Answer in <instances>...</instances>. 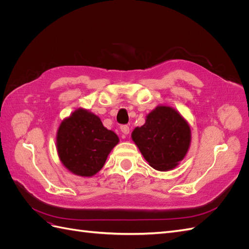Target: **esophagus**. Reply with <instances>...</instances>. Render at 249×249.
<instances>
[{
  "instance_id": "34e87169",
  "label": "esophagus",
  "mask_w": 249,
  "mask_h": 249,
  "mask_svg": "<svg viewBox=\"0 0 249 249\" xmlns=\"http://www.w3.org/2000/svg\"><path fill=\"white\" fill-rule=\"evenodd\" d=\"M120 131L123 132V136L124 137L130 133V127H129V125H125V124L122 125V126H120Z\"/></svg>"
}]
</instances>
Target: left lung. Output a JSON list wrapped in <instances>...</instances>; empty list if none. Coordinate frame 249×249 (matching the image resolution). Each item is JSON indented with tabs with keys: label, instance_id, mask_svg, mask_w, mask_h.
I'll return each instance as SVG.
<instances>
[{
	"label": "left lung",
	"instance_id": "obj_1",
	"mask_svg": "<svg viewBox=\"0 0 249 249\" xmlns=\"http://www.w3.org/2000/svg\"><path fill=\"white\" fill-rule=\"evenodd\" d=\"M132 139L150 166L167 171L178 166L188 153L191 130L176 109L158 106L146 115L144 124L135 127Z\"/></svg>",
	"mask_w": 249,
	"mask_h": 249
}]
</instances>
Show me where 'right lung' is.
<instances>
[{"mask_svg":"<svg viewBox=\"0 0 249 249\" xmlns=\"http://www.w3.org/2000/svg\"><path fill=\"white\" fill-rule=\"evenodd\" d=\"M118 142L117 135L105 127L99 116L83 108L62 120L56 137L60 161L80 177L99 172Z\"/></svg>","mask_w":249,"mask_h":249,"instance_id":"1","label":"right lung"}]
</instances>
